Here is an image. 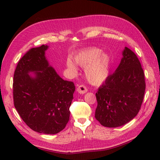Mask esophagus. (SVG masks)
<instances>
[{"instance_id": "1", "label": "esophagus", "mask_w": 160, "mask_h": 160, "mask_svg": "<svg viewBox=\"0 0 160 160\" xmlns=\"http://www.w3.org/2000/svg\"><path fill=\"white\" fill-rule=\"evenodd\" d=\"M77 91L80 94H84L87 92V89L84 84H81V85H79L78 87Z\"/></svg>"}]
</instances>
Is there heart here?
<instances>
[{
  "label": "heart",
  "mask_w": 160,
  "mask_h": 160,
  "mask_svg": "<svg viewBox=\"0 0 160 160\" xmlns=\"http://www.w3.org/2000/svg\"><path fill=\"white\" fill-rule=\"evenodd\" d=\"M101 53L99 49L91 48L82 51L74 57L75 62L78 66L85 68L87 80L94 84L104 82L110 71V56L107 53ZM67 67L71 73L76 75L77 68L72 60H67Z\"/></svg>",
  "instance_id": "heart-1"
}]
</instances>
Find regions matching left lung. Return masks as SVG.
Returning a JSON list of instances; mask_svg holds the SVG:
<instances>
[{
  "label": "left lung",
  "mask_w": 160,
  "mask_h": 160,
  "mask_svg": "<svg viewBox=\"0 0 160 160\" xmlns=\"http://www.w3.org/2000/svg\"><path fill=\"white\" fill-rule=\"evenodd\" d=\"M115 72L96 93L95 118L105 127L128 123L138 115L143 102L146 83L143 69L135 53L125 47Z\"/></svg>",
  "instance_id": "obj_1"
}]
</instances>
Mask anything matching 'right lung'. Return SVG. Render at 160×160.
I'll return each mask as SVG.
<instances>
[{
	"instance_id": "add662e5",
	"label": "right lung",
	"mask_w": 160,
	"mask_h": 160,
	"mask_svg": "<svg viewBox=\"0 0 160 160\" xmlns=\"http://www.w3.org/2000/svg\"><path fill=\"white\" fill-rule=\"evenodd\" d=\"M47 49L45 45L32 48L19 60L13 75V104L33 131L56 134L69 122L75 85L49 66L45 58ZM30 72L35 76L29 75Z\"/></svg>"
}]
</instances>
